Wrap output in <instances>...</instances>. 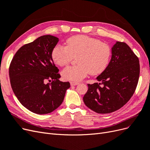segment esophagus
<instances>
[{
  "label": "esophagus",
  "instance_id": "34e87169",
  "mask_svg": "<svg viewBox=\"0 0 150 150\" xmlns=\"http://www.w3.org/2000/svg\"><path fill=\"white\" fill-rule=\"evenodd\" d=\"M79 84V82H75V81H70L71 86H75Z\"/></svg>",
  "mask_w": 150,
  "mask_h": 150
}]
</instances>
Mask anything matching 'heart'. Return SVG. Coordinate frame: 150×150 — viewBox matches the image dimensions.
I'll return each instance as SVG.
<instances>
[{
	"label": "heart",
	"instance_id": "b5f03b06",
	"mask_svg": "<svg viewBox=\"0 0 150 150\" xmlns=\"http://www.w3.org/2000/svg\"><path fill=\"white\" fill-rule=\"evenodd\" d=\"M77 65L69 66L62 71L63 79L79 81L87 75H98L107 68L112 49L100 40L83 35L72 36L66 41V46L57 45L52 50V59L58 65H68L74 57Z\"/></svg>",
	"mask_w": 150,
	"mask_h": 150
}]
</instances>
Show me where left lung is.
<instances>
[{"mask_svg": "<svg viewBox=\"0 0 150 150\" xmlns=\"http://www.w3.org/2000/svg\"><path fill=\"white\" fill-rule=\"evenodd\" d=\"M109 64L96 77L100 83L88 84L83 96L86 107L98 113H110L122 108L132 98L139 76L138 57L126 43L117 42Z\"/></svg>", "mask_w": 150, "mask_h": 150, "instance_id": "1", "label": "left lung"}]
</instances>
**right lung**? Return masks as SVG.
I'll return each mask as SVG.
<instances>
[{
  "label": "right lung",
  "mask_w": 150,
  "mask_h": 150,
  "mask_svg": "<svg viewBox=\"0 0 150 150\" xmlns=\"http://www.w3.org/2000/svg\"><path fill=\"white\" fill-rule=\"evenodd\" d=\"M59 38L41 36L21 47L9 66L14 94L30 112L39 115L52 112L62 103L69 81L59 80V69L52 59V50ZM49 81V83L45 82Z\"/></svg>",
  "instance_id": "obj_1"
}]
</instances>
